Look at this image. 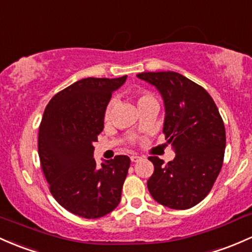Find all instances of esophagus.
<instances>
[{
    "label": "esophagus",
    "mask_w": 252,
    "mask_h": 252,
    "mask_svg": "<svg viewBox=\"0 0 252 252\" xmlns=\"http://www.w3.org/2000/svg\"><path fill=\"white\" fill-rule=\"evenodd\" d=\"M140 158H140V156H138V155H132L131 156V161L132 162H138Z\"/></svg>",
    "instance_id": "1"
}]
</instances>
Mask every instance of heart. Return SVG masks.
Returning <instances> with one entry per match:
<instances>
[{"label":"heart","mask_w":252,"mask_h":252,"mask_svg":"<svg viewBox=\"0 0 252 252\" xmlns=\"http://www.w3.org/2000/svg\"><path fill=\"white\" fill-rule=\"evenodd\" d=\"M137 98V104H142L145 103V102H150V101H156L155 97L153 96L151 94L147 93V91H138V93L134 94ZM112 108H113V102H109L107 107H105L104 110V120H109L110 119V114H112Z\"/></svg>","instance_id":"obj_1"}]
</instances>
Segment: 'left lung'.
Returning a JSON list of instances; mask_svg holds the SVG:
<instances>
[{
    "instance_id": "obj_1",
    "label": "left lung",
    "mask_w": 252,
    "mask_h": 252,
    "mask_svg": "<svg viewBox=\"0 0 252 252\" xmlns=\"http://www.w3.org/2000/svg\"><path fill=\"white\" fill-rule=\"evenodd\" d=\"M139 79L155 86L163 98L166 145L175 153L173 161L150 156L154 173L148 190L159 204L189 209L212 190L223 163L226 131L209 94L177 72H144Z\"/></svg>"
}]
</instances>
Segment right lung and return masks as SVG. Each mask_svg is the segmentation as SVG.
<instances>
[{
    "label": "right lung",
    "mask_w": 252,
    "mask_h": 252,
    "mask_svg": "<svg viewBox=\"0 0 252 252\" xmlns=\"http://www.w3.org/2000/svg\"><path fill=\"white\" fill-rule=\"evenodd\" d=\"M120 78H85L50 99L38 133V155L56 202L74 215L98 219L115 209L131 159L118 155L96 166L94 142L103 131L104 110Z\"/></svg>",
    "instance_id": "right-lung-1"
}]
</instances>
